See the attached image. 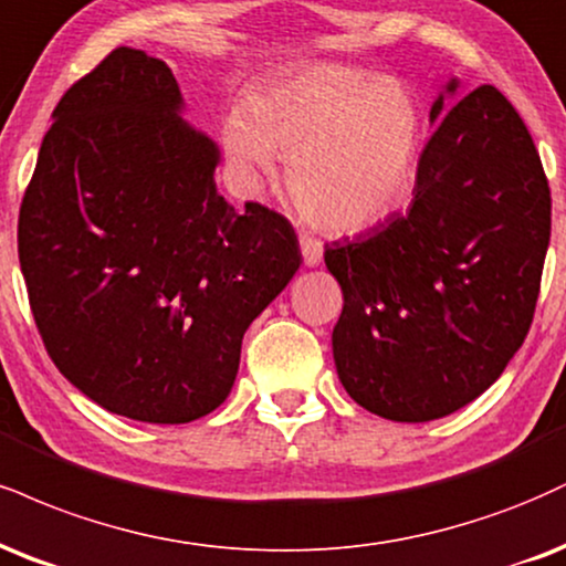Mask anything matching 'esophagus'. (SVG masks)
I'll return each instance as SVG.
<instances>
[{
	"label": "esophagus",
	"instance_id": "esophagus-1",
	"mask_svg": "<svg viewBox=\"0 0 566 566\" xmlns=\"http://www.w3.org/2000/svg\"><path fill=\"white\" fill-rule=\"evenodd\" d=\"M301 253H303V261L308 269H313V265L322 263L324 258V244L316 240V237L311 234H301Z\"/></svg>",
	"mask_w": 566,
	"mask_h": 566
}]
</instances>
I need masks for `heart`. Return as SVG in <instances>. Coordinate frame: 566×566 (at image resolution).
Masks as SVG:
<instances>
[{
  "instance_id": "b5f03b06",
  "label": "heart",
  "mask_w": 566,
  "mask_h": 566,
  "mask_svg": "<svg viewBox=\"0 0 566 566\" xmlns=\"http://www.w3.org/2000/svg\"><path fill=\"white\" fill-rule=\"evenodd\" d=\"M221 147L248 184L274 179L305 223L356 234L403 206L419 171L424 115L403 81L343 63H308L265 81L221 124Z\"/></svg>"
}]
</instances>
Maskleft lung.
Returning <instances> with one entry per match:
<instances>
[{
  "label": "left lung",
  "instance_id": "8db88e82",
  "mask_svg": "<svg viewBox=\"0 0 566 566\" xmlns=\"http://www.w3.org/2000/svg\"><path fill=\"white\" fill-rule=\"evenodd\" d=\"M432 102L413 200L371 234L332 242L345 305L337 377L390 421H432L480 398L533 324L551 240V192L527 126L495 86Z\"/></svg>",
  "mask_w": 566,
  "mask_h": 566
}]
</instances>
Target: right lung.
<instances>
[{
    "label": "right lung",
    "mask_w": 566,
    "mask_h": 566,
    "mask_svg": "<svg viewBox=\"0 0 566 566\" xmlns=\"http://www.w3.org/2000/svg\"><path fill=\"white\" fill-rule=\"evenodd\" d=\"M171 67L120 46L52 113L18 221L33 318L88 400L187 424L229 398L242 337L301 269L295 229L216 189Z\"/></svg>",
    "instance_id": "1"
}]
</instances>
